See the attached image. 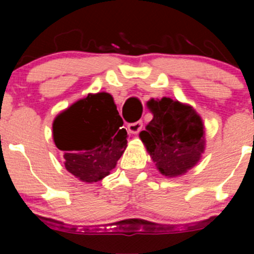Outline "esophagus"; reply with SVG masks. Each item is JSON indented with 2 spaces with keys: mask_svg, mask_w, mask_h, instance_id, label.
I'll use <instances>...</instances> for the list:
<instances>
[{
  "mask_svg": "<svg viewBox=\"0 0 254 254\" xmlns=\"http://www.w3.org/2000/svg\"><path fill=\"white\" fill-rule=\"evenodd\" d=\"M142 129V122H135V123H130L127 124V130H129L131 134H139Z\"/></svg>",
  "mask_w": 254,
  "mask_h": 254,
  "instance_id": "esophagus-1",
  "label": "esophagus"
}]
</instances>
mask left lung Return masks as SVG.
<instances>
[{
    "instance_id": "8db88e82",
    "label": "left lung",
    "mask_w": 254,
    "mask_h": 254,
    "mask_svg": "<svg viewBox=\"0 0 254 254\" xmlns=\"http://www.w3.org/2000/svg\"><path fill=\"white\" fill-rule=\"evenodd\" d=\"M153 118L140 139L161 175L173 178L188 172L205 151L203 119L191 106L168 97L147 103Z\"/></svg>"
}]
</instances>
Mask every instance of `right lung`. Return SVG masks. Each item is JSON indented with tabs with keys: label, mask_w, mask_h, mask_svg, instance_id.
I'll return each instance as SVG.
<instances>
[{
	"label": "right lung",
	"mask_w": 254,
	"mask_h": 254,
	"mask_svg": "<svg viewBox=\"0 0 254 254\" xmlns=\"http://www.w3.org/2000/svg\"><path fill=\"white\" fill-rule=\"evenodd\" d=\"M112 94L89 93L53 122L56 147L64 152L65 168L84 183L111 175L127 148V132Z\"/></svg>",
	"instance_id": "right-lung-1"
}]
</instances>
